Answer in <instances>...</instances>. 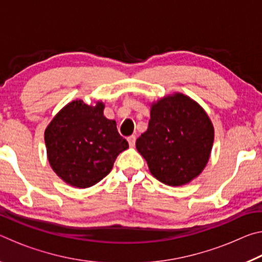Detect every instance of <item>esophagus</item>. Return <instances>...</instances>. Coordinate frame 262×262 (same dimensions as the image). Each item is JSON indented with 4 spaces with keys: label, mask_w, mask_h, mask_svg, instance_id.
Returning <instances> with one entry per match:
<instances>
[{
    "label": "esophagus",
    "mask_w": 262,
    "mask_h": 262,
    "mask_svg": "<svg viewBox=\"0 0 262 262\" xmlns=\"http://www.w3.org/2000/svg\"><path fill=\"white\" fill-rule=\"evenodd\" d=\"M127 141H128V143H129L130 147H134V145H135V141H136L135 135L128 136V137H127Z\"/></svg>",
    "instance_id": "obj_1"
}]
</instances>
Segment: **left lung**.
I'll return each mask as SVG.
<instances>
[{"label":"left lung","instance_id":"left-lung-1","mask_svg":"<svg viewBox=\"0 0 262 262\" xmlns=\"http://www.w3.org/2000/svg\"><path fill=\"white\" fill-rule=\"evenodd\" d=\"M214 126L196 101L183 94L151 104L148 129L136 149L155 178L168 186H183L201 173L209 161Z\"/></svg>","mask_w":262,"mask_h":262}]
</instances>
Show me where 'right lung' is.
Masks as SVG:
<instances>
[{"mask_svg":"<svg viewBox=\"0 0 262 262\" xmlns=\"http://www.w3.org/2000/svg\"><path fill=\"white\" fill-rule=\"evenodd\" d=\"M105 105L74 100L57 113L45 130L47 157L60 178L88 188L105 178L118 155L128 148L117 122L104 117Z\"/></svg>","mask_w":262,"mask_h":262,"instance_id":"add662e5","label":"right lung"}]
</instances>
